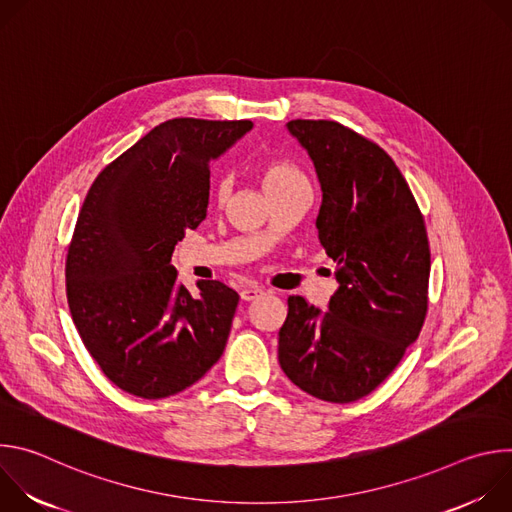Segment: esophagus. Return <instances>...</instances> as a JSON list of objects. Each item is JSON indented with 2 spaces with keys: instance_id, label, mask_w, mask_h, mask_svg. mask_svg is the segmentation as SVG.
<instances>
[{
  "instance_id": "34e87169",
  "label": "esophagus",
  "mask_w": 512,
  "mask_h": 512,
  "mask_svg": "<svg viewBox=\"0 0 512 512\" xmlns=\"http://www.w3.org/2000/svg\"><path fill=\"white\" fill-rule=\"evenodd\" d=\"M263 294H265L263 287H259V285H249V287H243V289H241V300L253 302V300L261 298Z\"/></svg>"
}]
</instances>
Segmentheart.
Masks as SVG:
<instances>
[{
	"mask_svg": "<svg viewBox=\"0 0 512 512\" xmlns=\"http://www.w3.org/2000/svg\"><path fill=\"white\" fill-rule=\"evenodd\" d=\"M257 174L261 178V184L263 188L267 190V194H277V192H283V190H289L294 186H302V184H308L306 176L302 174L300 168H296L294 164L289 162H283V160H271V162H263L259 164L257 168ZM229 190H231V184L229 180H216L214 186H212V196L218 204H223L229 196Z\"/></svg>",
	"mask_w": 512,
	"mask_h": 512,
	"instance_id": "obj_1",
	"label": "heart"
}]
</instances>
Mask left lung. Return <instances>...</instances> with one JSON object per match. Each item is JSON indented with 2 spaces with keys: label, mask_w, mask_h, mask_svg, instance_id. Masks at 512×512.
I'll return each instance as SVG.
<instances>
[{
  "label": "left lung",
  "mask_w": 512,
  "mask_h": 512,
  "mask_svg": "<svg viewBox=\"0 0 512 512\" xmlns=\"http://www.w3.org/2000/svg\"><path fill=\"white\" fill-rule=\"evenodd\" d=\"M320 186L318 239L338 289L320 312L287 298L277 356L287 379L330 403L373 393L401 362L427 314L429 243L423 214L391 156L328 119H294Z\"/></svg>",
  "instance_id": "1"
}]
</instances>
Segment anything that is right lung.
<instances>
[{
	"instance_id": "right-lung-1",
	"label": "right lung",
	"mask_w": 512,
	"mask_h": 512,
	"mask_svg": "<svg viewBox=\"0 0 512 512\" xmlns=\"http://www.w3.org/2000/svg\"><path fill=\"white\" fill-rule=\"evenodd\" d=\"M253 127L249 119H168L91 184L66 253V300L83 344L129 395L184 391L221 358L239 294L178 281L172 253L206 216L210 160Z\"/></svg>"
}]
</instances>
